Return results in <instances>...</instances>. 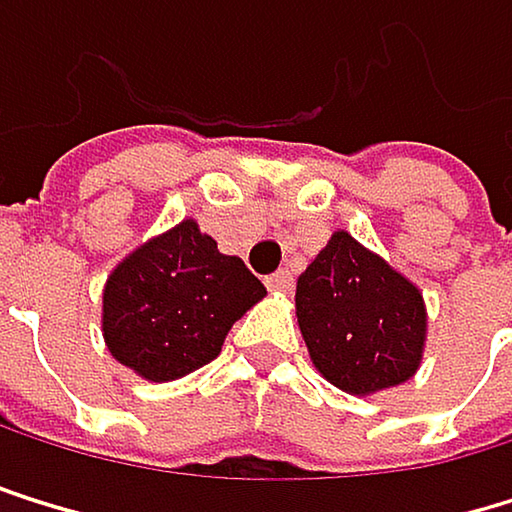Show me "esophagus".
<instances>
[{
  "instance_id": "esophagus-1",
  "label": "esophagus",
  "mask_w": 512,
  "mask_h": 512,
  "mask_svg": "<svg viewBox=\"0 0 512 512\" xmlns=\"http://www.w3.org/2000/svg\"><path fill=\"white\" fill-rule=\"evenodd\" d=\"M291 282H294L291 270H276L273 276H267V288H270V291H282V294H288V291H291Z\"/></svg>"
}]
</instances>
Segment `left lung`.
I'll list each match as a JSON object with an SVG mask.
<instances>
[{
  "instance_id": "8db88e82",
  "label": "left lung",
  "mask_w": 512,
  "mask_h": 512,
  "mask_svg": "<svg viewBox=\"0 0 512 512\" xmlns=\"http://www.w3.org/2000/svg\"><path fill=\"white\" fill-rule=\"evenodd\" d=\"M298 325L319 375L353 396L405 384L427 341V307L415 282L347 230L298 276Z\"/></svg>"
}]
</instances>
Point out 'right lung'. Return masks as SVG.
Instances as JSON below:
<instances>
[{"mask_svg":"<svg viewBox=\"0 0 512 512\" xmlns=\"http://www.w3.org/2000/svg\"><path fill=\"white\" fill-rule=\"evenodd\" d=\"M267 294L236 254L196 221L137 245L104 285V341L144 381L165 384L208 365L227 331Z\"/></svg>","mask_w":512,"mask_h":512,"instance_id":"obj_1","label":"right lung"}]
</instances>
